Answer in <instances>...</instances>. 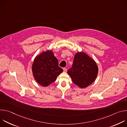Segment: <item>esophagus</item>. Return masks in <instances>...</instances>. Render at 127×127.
Returning <instances> with one entry per match:
<instances>
[{"label":"esophagus","instance_id":"obj_1","mask_svg":"<svg viewBox=\"0 0 127 127\" xmlns=\"http://www.w3.org/2000/svg\"><path fill=\"white\" fill-rule=\"evenodd\" d=\"M63 71H64V72H66L67 71V69L65 68H63Z\"/></svg>","mask_w":127,"mask_h":127}]
</instances>
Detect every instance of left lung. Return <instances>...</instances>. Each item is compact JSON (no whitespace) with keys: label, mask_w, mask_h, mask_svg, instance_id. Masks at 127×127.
Segmentation results:
<instances>
[{"label":"left lung","mask_w":127,"mask_h":127,"mask_svg":"<svg viewBox=\"0 0 127 127\" xmlns=\"http://www.w3.org/2000/svg\"><path fill=\"white\" fill-rule=\"evenodd\" d=\"M98 71L95 61L85 53L79 52L75 54L72 66L67 73L75 84L84 88L95 81Z\"/></svg>","instance_id":"1"}]
</instances>
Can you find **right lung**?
Masks as SVG:
<instances>
[{"mask_svg": "<svg viewBox=\"0 0 127 127\" xmlns=\"http://www.w3.org/2000/svg\"><path fill=\"white\" fill-rule=\"evenodd\" d=\"M58 65V60L54 56L52 51L43 52L34 58L32 65V70L34 79L41 86H48L63 71Z\"/></svg>", "mask_w": 127, "mask_h": 127, "instance_id": "1", "label": "right lung"}]
</instances>
